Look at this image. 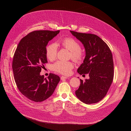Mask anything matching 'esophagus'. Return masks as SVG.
<instances>
[{"mask_svg": "<svg viewBox=\"0 0 131 131\" xmlns=\"http://www.w3.org/2000/svg\"><path fill=\"white\" fill-rule=\"evenodd\" d=\"M66 79H68V77H64V76L61 77V78H60V79H61V80H63Z\"/></svg>", "mask_w": 131, "mask_h": 131, "instance_id": "34e87169", "label": "esophagus"}]
</instances>
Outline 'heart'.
<instances>
[{"label": "heart", "mask_w": 131, "mask_h": 131, "mask_svg": "<svg viewBox=\"0 0 131 131\" xmlns=\"http://www.w3.org/2000/svg\"><path fill=\"white\" fill-rule=\"evenodd\" d=\"M57 46H61L70 51V57L75 61L80 62L83 58V54L81 50L80 45L74 39L66 38L60 40L56 45L51 43L47 47L46 55L48 59L52 60L56 58L57 51ZM73 68V65L70 61H58L53 65L54 71L65 75L70 74Z\"/></svg>", "instance_id": "heart-1"}]
</instances>
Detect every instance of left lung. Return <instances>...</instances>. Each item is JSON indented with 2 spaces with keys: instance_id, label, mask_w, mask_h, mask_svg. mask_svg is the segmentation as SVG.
Returning a JSON list of instances; mask_svg holds the SVG:
<instances>
[{
  "instance_id": "8db88e82",
  "label": "left lung",
  "mask_w": 131,
  "mask_h": 131,
  "mask_svg": "<svg viewBox=\"0 0 131 131\" xmlns=\"http://www.w3.org/2000/svg\"><path fill=\"white\" fill-rule=\"evenodd\" d=\"M70 32L83 45L85 51L83 63L78 72L80 75L89 74V76L84 81L80 79L81 84L75 94L84 104H95L105 97L113 82L112 53L108 45L95 34Z\"/></svg>"
}]
</instances>
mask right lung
<instances>
[{
    "label": "right lung",
    "instance_id": "right-lung-1",
    "mask_svg": "<svg viewBox=\"0 0 131 131\" xmlns=\"http://www.w3.org/2000/svg\"><path fill=\"white\" fill-rule=\"evenodd\" d=\"M59 31L32 32L16 48L12 64L14 77L19 91L32 101L39 102L49 98L60 81L57 75L51 73L48 78L40 75L43 64L48 62L46 46Z\"/></svg>",
    "mask_w": 131,
    "mask_h": 131
}]
</instances>
